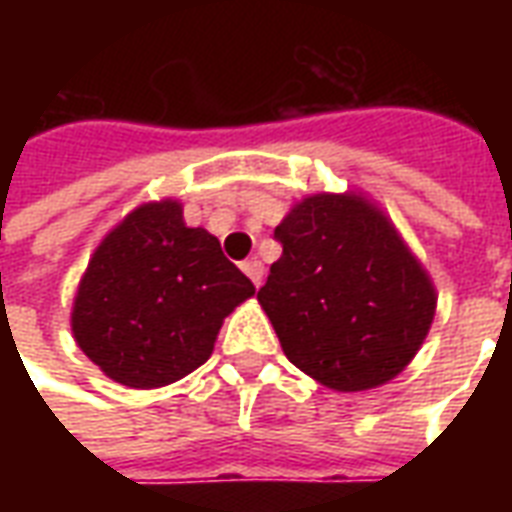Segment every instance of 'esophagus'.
Returning <instances> with one entry per match:
<instances>
[{
	"instance_id": "34e87169",
	"label": "esophagus",
	"mask_w": 512,
	"mask_h": 512,
	"mask_svg": "<svg viewBox=\"0 0 512 512\" xmlns=\"http://www.w3.org/2000/svg\"><path fill=\"white\" fill-rule=\"evenodd\" d=\"M241 268H244V274L252 279V282H255L257 288L263 285V263H260L257 257H249V260H244V266Z\"/></svg>"
}]
</instances>
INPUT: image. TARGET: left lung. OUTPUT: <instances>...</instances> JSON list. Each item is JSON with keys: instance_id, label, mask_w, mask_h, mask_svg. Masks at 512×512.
Masks as SVG:
<instances>
[{"instance_id": "left-lung-1", "label": "left lung", "mask_w": 512, "mask_h": 512, "mask_svg": "<svg viewBox=\"0 0 512 512\" xmlns=\"http://www.w3.org/2000/svg\"><path fill=\"white\" fill-rule=\"evenodd\" d=\"M282 257L257 293L282 351L334 392L389 384L417 356L436 285L362 191L307 194L277 224Z\"/></svg>"}]
</instances>
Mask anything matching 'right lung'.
<instances>
[{
    "label": "right lung",
    "instance_id": "1",
    "mask_svg": "<svg viewBox=\"0 0 512 512\" xmlns=\"http://www.w3.org/2000/svg\"><path fill=\"white\" fill-rule=\"evenodd\" d=\"M255 285L219 238L186 227L180 200L142 202L95 246L73 296L71 332L101 373L158 389L208 362L224 318Z\"/></svg>",
    "mask_w": 512,
    "mask_h": 512
}]
</instances>
